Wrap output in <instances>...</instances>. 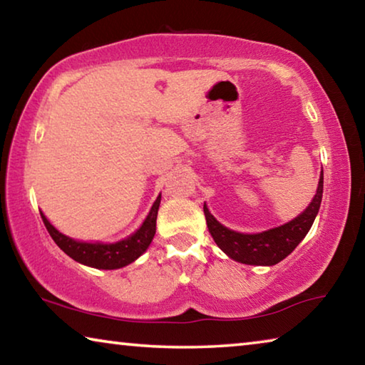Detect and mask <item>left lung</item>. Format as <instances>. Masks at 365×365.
I'll use <instances>...</instances> for the list:
<instances>
[{"mask_svg": "<svg viewBox=\"0 0 365 365\" xmlns=\"http://www.w3.org/2000/svg\"><path fill=\"white\" fill-rule=\"evenodd\" d=\"M324 193V172L320 175L317 193L311 205L298 217L282 227L262 233H238L220 225L205 205L207 228L215 245L235 261L250 265H274L285 259L301 243L319 212Z\"/></svg>", "mask_w": 365, "mask_h": 365, "instance_id": "left-lung-1", "label": "left lung"}]
</instances>
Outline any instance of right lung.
Listing matches in <instances>:
<instances>
[{"label": "right lung", "instance_id": "obj_1", "mask_svg": "<svg viewBox=\"0 0 365 365\" xmlns=\"http://www.w3.org/2000/svg\"><path fill=\"white\" fill-rule=\"evenodd\" d=\"M160 202V195L158 200L154 201L150 214L145 219L143 225H141L132 237H128L122 242L103 245V243H83L76 242L66 235L59 233L56 228L49 224L48 219L41 214L43 224H45L48 233L51 235L61 250H63L67 256L72 257L73 261L80 264L90 265L95 269H120L123 265H128L133 262L135 259H138L143 252L148 250V246L151 245L154 233H156V219H158V209Z\"/></svg>", "mask_w": 365, "mask_h": 365}]
</instances>
